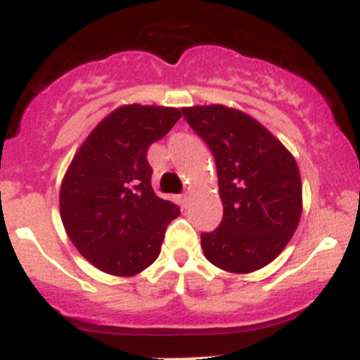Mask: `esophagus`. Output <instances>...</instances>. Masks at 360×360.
<instances>
[{
	"label": "esophagus",
	"instance_id": "esophagus-1",
	"mask_svg": "<svg viewBox=\"0 0 360 360\" xmlns=\"http://www.w3.org/2000/svg\"><path fill=\"white\" fill-rule=\"evenodd\" d=\"M182 203H184V207H186L187 203H189V195H187V193L186 195H182Z\"/></svg>",
	"mask_w": 360,
	"mask_h": 360
}]
</instances>
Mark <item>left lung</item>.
Wrapping results in <instances>:
<instances>
[{
    "label": "left lung",
    "mask_w": 360,
    "mask_h": 360,
    "mask_svg": "<svg viewBox=\"0 0 360 360\" xmlns=\"http://www.w3.org/2000/svg\"><path fill=\"white\" fill-rule=\"evenodd\" d=\"M216 162L224 219L203 232L202 249L218 269L249 274L281 254L303 212L295 158L263 124L224 104L182 108Z\"/></svg>",
    "instance_id": "8db88e82"
}]
</instances>
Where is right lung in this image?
<instances>
[{"label":"right lung","mask_w":360,"mask_h":360,"mask_svg":"<svg viewBox=\"0 0 360 360\" xmlns=\"http://www.w3.org/2000/svg\"><path fill=\"white\" fill-rule=\"evenodd\" d=\"M182 117L178 108L124 104L104 117L73 155L59 191L70 241L106 274H141L160 254L180 214L151 187L148 149Z\"/></svg>","instance_id":"add662e5"}]
</instances>
